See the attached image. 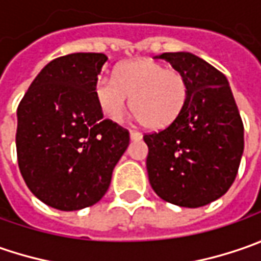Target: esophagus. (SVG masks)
I'll return each instance as SVG.
<instances>
[{
    "label": "esophagus",
    "mask_w": 261,
    "mask_h": 261,
    "mask_svg": "<svg viewBox=\"0 0 261 261\" xmlns=\"http://www.w3.org/2000/svg\"><path fill=\"white\" fill-rule=\"evenodd\" d=\"M130 139L132 141H139V139H142V134L136 132V130H130Z\"/></svg>",
    "instance_id": "esophagus-1"
}]
</instances>
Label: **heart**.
Here are the masks:
<instances>
[{
  "label": "heart",
  "mask_w": 261,
  "mask_h": 261,
  "mask_svg": "<svg viewBox=\"0 0 261 261\" xmlns=\"http://www.w3.org/2000/svg\"><path fill=\"white\" fill-rule=\"evenodd\" d=\"M97 105L112 122H120L130 97V110L146 127L163 129L180 117L189 98V83L177 68L152 59H136L115 69L113 80L100 78Z\"/></svg>",
  "instance_id": "heart-1"
}]
</instances>
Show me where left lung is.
Returning <instances> with one entry per match:
<instances>
[{
  "label": "left lung",
  "instance_id": "8db88e82",
  "mask_svg": "<svg viewBox=\"0 0 261 261\" xmlns=\"http://www.w3.org/2000/svg\"><path fill=\"white\" fill-rule=\"evenodd\" d=\"M156 58L185 74L189 98L174 123L144 135L149 183L168 203L200 207L234 183L244 151V125L221 71L189 52Z\"/></svg>",
  "mask_w": 261,
  "mask_h": 261
}]
</instances>
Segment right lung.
<instances>
[{
    "instance_id": "right-lung-1",
    "label": "right lung",
    "mask_w": 261,
    "mask_h": 261,
    "mask_svg": "<svg viewBox=\"0 0 261 261\" xmlns=\"http://www.w3.org/2000/svg\"><path fill=\"white\" fill-rule=\"evenodd\" d=\"M103 54L50 61L17 109V161L30 192L59 211L97 203L129 145V130L103 119L94 88Z\"/></svg>"
}]
</instances>
